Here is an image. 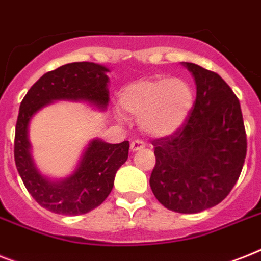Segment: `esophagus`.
Masks as SVG:
<instances>
[{
	"mask_svg": "<svg viewBox=\"0 0 261 261\" xmlns=\"http://www.w3.org/2000/svg\"><path fill=\"white\" fill-rule=\"evenodd\" d=\"M145 142L141 141V139H135V141L131 142V145H130V149L131 151L134 152V151H138V150H142L143 147H145Z\"/></svg>",
	"mask_w": 261,
	"mask_h": 261,
	"instance_id": "1",
	"label": "esophagus"
}]
</instances>
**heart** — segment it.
Listing matches in <instances>:
<instances>
[{"instance_id": "obj_1", "label": "heart", "mask_w": 261, "mask_h": 261, "mask_svg": "<svg viewBox=\"0 0 261 261\" xmlns=\"http://www.w3.org/2000/svg\"><path fill=\"white\" fill-rule=\"evenodd\" d=\"M193 100L194 95L189 83L169 76L133 83L120 96L123 109L141 116L142 128L155 137L178 130L189 115Z\"/></svg>"}]
</instances>
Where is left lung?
<instances>
[{
  "label": "left lung",
  "mask_w": 261,
  "mask_h": 261,
  "mask_svg": "<svg viewBox=\"0 0 261 261\" xmlns=\"http://www.w3.org/2000/svg\"><path fill=\"white\" fill-rule=\"evenodd\" d=\"M185 65L196 80V100L178 130L152 139L150 186L167 209L198 213L220 204L237 182L247 134L240 101L221 76L193 63Z\"/></svg>",
  "instance_id": "obj_1"
}]
</instances>
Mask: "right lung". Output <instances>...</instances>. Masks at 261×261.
<instances>
[{"label":"right lung","instance_id":"add662e5","mask_svg":"<svg viewBox=\"0 0 261 261\" xmlns=\"http://www.w3.org/2000/svg\"><path fill=\"white\" fill-rule=\"evenodd\" d=\"M107 71L88 61L61 65L42 75L21 101L14 135L16 167L37 204L57 215H84L99 206L111 193L118 169L127 161L130 143L111 145L94 139L75 173L64 181L54 182L40 174L33 164L28 124L41 107L59 99L87 100L105 110L109 103Z\"/></svg>","mask_w":261,"mask_h":261}]
</instances>
